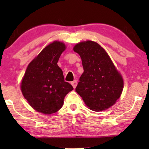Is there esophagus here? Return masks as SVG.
<instances>
[{
    "instance_id": "esophagus-1",
    "label": "esophagus",
    "mask_w": 149,
    "mask_h": 149,
    "mask_svg": "<svg viewBox=\"0 0 149 149\" xmlns=\"http://www.w3.org/2000/svg\"><path fill=\"white\" fill-rule=\"evenodd\" d=\"M71 84H72V87H74V88H75V87H77V81H72V82L71 83Z\"/></svg>"
}]
</instances>
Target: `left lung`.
Returning a JSON list of instances; mask_svg holds the SVG:
<instances>
[{"label": "left lung", "instance_id": "left-lung-1", "mask_svg": "<svg viewBox=\"0 0 149 149\" xmlns=\"http://www.w3.org/2000/svg\"><path fill=\"white\" fill-rule=\"evenodd\" d=\"M73 50L79 54L84 72L75 89L92 111H104L121 96L123 80L107 52L91 40L81 42Z\"/></svg>", "mask_w": 149, "mask_h": 149}]
</instances>
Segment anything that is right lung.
<instances>
[{
	"label": "right lung",
	"instance_id": "obj_1",
	"mask_svg": "<svg viewBox=\"0 0 149 149\" xmlns=\"http://www.w3.org/2000/svg\"><path fill=\"white\" fill-rule=\"evenodd\" d=\"M66 48L60 41L48 45L30 63L22 79V94L40 113L49 115L59 111L64 104V97L73 89L64 81L62 69L57 64Z\"/></svg>",
	"mask_w": 149,
	"mask_h": 149
}]
</instances>
